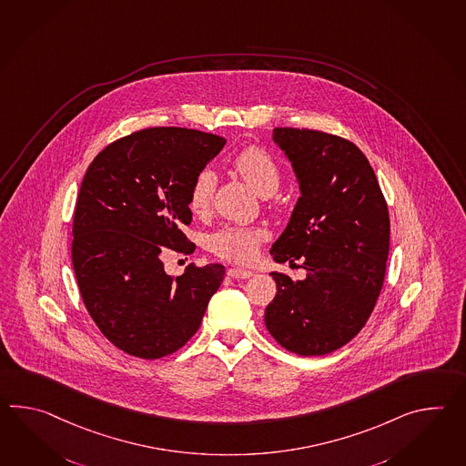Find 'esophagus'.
I'll list each match as a JSON object with an SVG mask.
<instances>
[{
	"label": "esophagus",
	"instance_id": "obj_1",
	"mask_svg": "<svg viewBox=\"0 0 466 466\" xmlns=\"http://www.w3.org/2000/svg\"><path fill=\"white\" fill-rule=\"evenodd\" d=\"M228 276H230L232 279H248L254 276L252 270L240 269V268H230L228 270Z\"/></svg>",
	"mask_w": 466,
	"mask_h": 466
}]
</instances>
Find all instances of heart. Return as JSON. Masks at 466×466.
<instances>
[{
    "instance_id": "1",
    "label": "heart",
    "mask_w": 466,
    "mask_h": 466,
    "mask_svg": "<svg viewBox=\"0 0 466 466\" xmlns=\"http://www.w3.org/2000/svg\"><path fill=\"white\" fill-rule=\"evenodd\" d=\"M232 166L258 196H272L279 188L282 178L279 166L276 158L262 147H246L234 157ZM216 184L218 178L208 168L200 170L194 177L188 190V208L194 214L208 212L212 204ZM264 238L266 234L260 228L228 226L218 228L208 238V248L218 258L246 264L258 256V246Z\"/></svg>"
}]
</instances>
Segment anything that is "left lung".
Segmentation results:
<instances>
[{"label":"left lung","instance_id":"8db88e82","mask_svg":"<svg viewBox=\"0 0 466 466\" xmlns=\"http://www.w3.org/2000/svg\"><path fill=\"white\" fill-rule=\"evenodd\" d=\"M300 197L270 254L302 258L304 280L272 272L278 292L266 308L270 336L288 351L322 356L361 331L381 292L390 252V212L368 158L321 130L276 127Z\"/></svg>","mask_w":466,"mask_h":466}]
</instances>
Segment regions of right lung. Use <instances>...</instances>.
Masks as SVG:
<instances>
[{"label": "right lung", "instance_id": "add662e5", "mask_svg": "<svg viewBox=\"0 0 466 466\" xmlns=\"http://www.w3.org/2000/svg\"><path fill=\"white\" fill-rule=\"evenodd\" d=\"M226 138L180 127L122 137L86 168L73 214L72 262L83 304L118 350L158 360L200 328L222 264H188L172 278L167 252L192 254L188 190Z\"/></svg>", "mask_w": 466, "mask_h": 466}]
</instances>
